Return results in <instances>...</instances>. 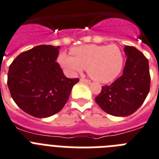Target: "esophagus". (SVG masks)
Instances as JSON below:
<instances>
[{
	"label": "esophagus",
	"instance_id": "obj_1",
	"mask_svg": "<svg viewBox=\"0 0 159 159\" xmlns=\"http://www.w3.org/2000/svg\"><path fill=\"white\" fill-rule=\"evenodd\" d=\"M80 81L82 82H85V83H90L91 82V81L88 79H86V78H83V77H82L81 79H80Z\"/></svg>",
	"mask_w": 159,
	"mask_h": 159
}]
</instances>
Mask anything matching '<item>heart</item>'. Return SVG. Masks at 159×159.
Listing matches in <instances>:
<instances>
[{
    "instance_id": "b5f03b06",
    "label": "heart",
    "mask_w": 159,
    "mask_h": 159,
    "mask_svg": "<svg viewBox=\"0 0 159 159\" xmlns=\"http://www.w3.org/2000/svg\"><path fill=\"white\" fill-rule=\"evenodd\" d=\"M71 55H60L59 62L62 66L73 73L87 69L90 77L101 82H109L116 78L123 65L122 51L114 44L80 46L72 49Z\"/></svg>"
}]
</instances>
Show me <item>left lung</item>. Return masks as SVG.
I'll use <instances>...</instances> for the list:
<instances>
[{
	"label": "left lung",
	"instance_id": "8db88e82",
	"mask_svg": "<svg viewBox=\"0 0 159 159\" xmlns=\"http://www.w3.org/2000/svg\"><path fill=\"white\" fill-rule=\"evenodd\" d=\"M126 60L122 76L110 85L102 86L95 102L113 116L135 113L146 99L150 89L149 60L134 46L124 48Z\"/></svg>",
	"mask_w": 159,
	"mask_h": 159
}]
</instances>
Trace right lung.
Segmentation results:
<instances>
[{
  "label": "right lung",
  "mask_w": 159,
  "mask_h": 159,
  "mask_svg": "<svg viewBox=\"0 0 159 159\" xmlns=\"http://www.w3.org/2000/svg\"><path fill=\"white\" fill-rule=\"evenodd\" d=\"M59 46L40 45L21 53L9 68L7 85L15 104L35 117L59 113L79 78H68L55 61Z\"/></svg>",
  "instance_id": "1"
}]
</instances>
